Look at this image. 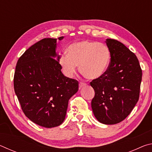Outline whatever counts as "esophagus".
<instances>
[{
  "instance_id": "34e87169",
  "label": "esophagus",
  "mask_w": 152,
  "mask_h": 152,
  "mask_svg": "<svg viewBox=\"0 0 152 152\" xmlns=\"http://www.w3.org/2000/svg\"><path fill=\"white\" fill-rule=\"evenodd\" d=\"M86 85V83H84V82H80V84H79V88H82V87L85 86Z\"/></svg>"
}]
</instances>
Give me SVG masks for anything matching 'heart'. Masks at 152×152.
<instances>
[{
    "instance_id": "1",
    "label": "heart",
    "mask_w": 152,
    "mask_h": 152,
    "mask_svg": "<svg viewBox=\"0 0 152 152\" xmlns=\"http://www.w3.org/2000/svg\"><path fill=\"white\" fill-rule=\"evenodd\" d=\"M110 60L111 53L107 45L84 40L69 45L66 55L61 54L58 61L66 76H72L76 71V66H79L82 75L88 79L96 80L107 73Z\"/></svg>"
}]
</instances>
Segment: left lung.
Returning <instances> with one entry per match:
<instances>
[{
	"label": "left lung",
	"mask_w": 152,
	"mask_h": 152,
	"mask_svg": "<svg viewBox=\"0 0 152 152\" xmlns=\"http://www.w3.org/2000/svg\"><path fill=\"white\" fill-rule=\"evenodd\" d=\"M105 42L111 60L107 73L91 82L95 92L91 107L100 123L114 125L124 120L137 104L142 71L135 53L124 44L113 39Z\"/></svg>",
	"instance_id": "8db88e82"
}]
</instances>
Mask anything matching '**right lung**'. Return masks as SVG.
Segmentation results:
<instances>
[{"label": "right lung", "mask_w": 152, "mask_h": 152, "mask_svg": "<svg viewBox=\"0 0 152 152\" xmlns=\"http://www.w3.org/2000/svg\"><path fill=\"white\" fill-rule=\"evenodd\" d=\"M56 45L57 39L45 38L31 46L19 58L14 75L15 92L25 116L46 128L64 122L69 99L78 90V82L61 72Z\"/></svg>", "instance_id": "add662e5"}]
</instances>
